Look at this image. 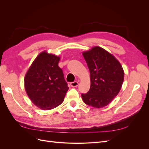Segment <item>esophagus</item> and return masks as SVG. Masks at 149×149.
<instances>
[{
	"label": "esophagus",
	"instance_id": "34e87169",
	"mask_svg": "<svg viewBox=\"0 0 149 149\" xmlns=\"http://www.w3.org/2000/svg\"><path fill=\"white\" fill-rule=\"evenodd\" d=\"M78 81H74V82H72L70 83V85L71 87L74 88V87H77L78 86Z\"/></svg>",
	"mask_w": 149,
	"mask_h": 149
}]
</instances>
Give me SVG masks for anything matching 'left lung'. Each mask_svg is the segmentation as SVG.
I'll list each match as a JSON object with an SVG mask.
<instances>
[{"mask_svg":"<svg viewBox=\"0 0 149 149\" xmlns=\"http://www.w3.org/2000/svg\"><path fill=\"white\" fill-rule=\"evenodd\" d=\"M90 72L91 86L82 94L84 102L95 108L109 104L118 95L123 85L124 72L120 62L106 49L94 47L83 52Z\"/></svg>","mask_w":149,"mask_h":149,"instance_id":"1","label":"left lung"}]
</instances>
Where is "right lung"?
I'll return each instance as SVG.
<instances>
[{
  "instance_id": "obj_1",
  "label": "right lung",
  "mask_w": 149,
  "mask_h": 149,
  "mask_svg": "<svg viewBox=\"0 0 149 149\" xmlns=\"http://www.w3.org/2000/svg\"><path fill=\"white\" fill-rule=\"evenodd\" d=\"M60 60V56L43 51L36 57L25 76L26 93L41 109H52L60 105L69 89L58 66Z\"/></svg>"
}]
</instances>
